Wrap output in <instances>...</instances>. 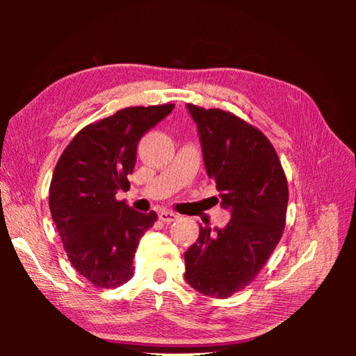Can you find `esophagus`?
I'll return each mask as SVG.
<instances>
[{
    "label": "esophagus",
    "mask_w": 356,
    "mask_h": 356,
    "mask_svg": "<svg viewBox=\"0 0 356 356\" xmlns=\"http://www.w3.org/2000/svg\"><path fill=\"white\" fill-rule=\"evenodd\" d=\"M159 218L163 222H172V221L179 220V215L174 213V212H170V210H161Z\"/></svg>",
    "instance_id": "1"
}]
</instances>
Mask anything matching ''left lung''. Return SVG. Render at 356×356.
I'll use <instances>...</instances> for the list:
<instances>
[{"instance_id": "obj_1", "label": "left lung", "mask_w": 356, "mask_h": 356, "mask_svg": "<svg viewBox=\"0 0 356 356\" xmlns=\"http://www.w3.org/2000/svg\"><path fill=\"white\" fill-rule=\"evenodd\" d=\"M204 163L231 210L225 229L200 227L185 251V280L207 297L227 298L250 284L272 256L286 226L289 188L268 138L236 114L188 104Z\"/></svg>"}]
</instances>
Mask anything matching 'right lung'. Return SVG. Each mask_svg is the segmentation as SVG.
Returning a JSON list of instances; mask_svg holds the SVG:
<instances>
[{"label":"right lung","mask_w":356,"mask_h":356,"mask_svg":"<svg viewBox=\"0 0 356 356\" xmlns=\"http://www.w3.org/2000/svg\"><path fill=\"white\" fill-rule=\"evenodd\" d=\"M172 104L130 106L81 129L59 156L50 184V212L74 268L100 289L134 276V256L156 213L116 200L127 191L138 143L172 111Z\"/></svg>","instance_id":"1"}]
</instances>
